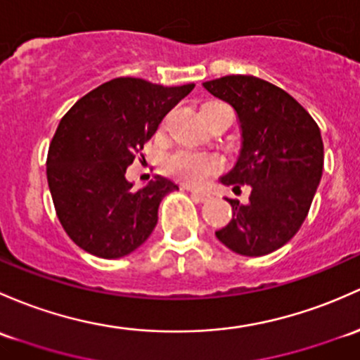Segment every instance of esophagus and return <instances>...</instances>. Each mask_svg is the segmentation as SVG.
<instances>
[{"label":"esophagus","mask_w":360,"mask_h":360,"mask_svg":"<svg viewBox=\"0 0 360 360\" xmlns=\"http://www.w3.org/2000/svg\"><path fill=\"white\" fill-rule=\"evenodd\" d=\"M190 191H191V195L198 200V202H207V200L210 198V193H207V191H198V190H190Z\"/></svg>","instance_id":"obj_1"}]
</instances>
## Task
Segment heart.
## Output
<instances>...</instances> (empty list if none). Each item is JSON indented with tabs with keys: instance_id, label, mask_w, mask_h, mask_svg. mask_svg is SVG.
Segmentation results:
<instances>
[{
	"instance_id": "heart-1",
	"label": "heart",
	"mask_w": 360,
	"mask_h": 360,
	"mask_svg": "<svg viewBox=\"0 0 360 360\" xmlns=\"http://www.w3.org/2000/svg\"><path fill=\"white\" fill-rule=\"evenodd\" d=\"M164 172L188 186H202L210 176L217 174L222 162L217 155L209 151L177 150L165 157Z\"/></svg>"
}]
</instances>
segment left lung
<instances>
[{"mask_svg":"<svg viewBox=\"0 0 360 360\" xmlns=\"http://www.w3.org/2000/svg\"><path fill=\"white\" fill-rule=\"evenodd\" d=\"M203 88L234 108L241 129L238 160L221 183L252 188L247 205L228 200L233 219L215 236L240 255H267L307 217L323 176L319 126L286 91L253 75H226Z\"/></svg>","mask_w":360,"mask_h":360,"instance_id":"left-lung-1","label":"left lung"}]
</instances>
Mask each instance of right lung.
<instances>
[{
    "label": "right lung",
    "mask_w": 360,
    "mask_h": 360,
    "mask_svg": "<svg viewBox=\"0 0 360 360\" xmlns=\"http://www.w3.org/2000/svg\"><path fill=\"white\" fill-rule=\"evenodd\" d=\"M193 88L117 77L63 115L48 150L46 176L56 215L77 247L101 259H120L148 240L162 198L179 188L155 176L134 190L126 169Z\"/></svg>",
    "instance_id": "right-lung-1"
}]
</instances>
